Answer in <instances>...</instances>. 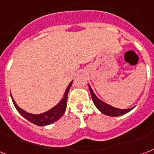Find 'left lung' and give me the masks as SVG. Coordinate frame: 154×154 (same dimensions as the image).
Wrapping results in <instances>:
<instances>
[{
	"instance_id": "1",
	"label": "left lung",
	"mask_w": 154,
	"mask_h": 154,
	"mask_svg": "<svg viewBox=\"0 0 154 154\" xmlns=\"http://www.w3.org/2000/svg\"><path fill=\"white\" fill-rule=\"evenodd\" d=\"M89 87L90 92H91V96H92V101L93 103L96 105V107L98 108L100 111L104 115H107V116H122L124 114L129 112L130 111L133 109L134 107H131V108H129V109H119V108H116V107H114L112 106H110L107 103H105L103 101H101L100 100H99L96 95L94 94V92L92 91V88L90 87V85H88Z\"/></svg>"
}]
</instances>
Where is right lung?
Wrapping results in <instances>:
<instances>
[{
	"label": "right lung",
	"instance_id": "add662e5",
	"mask_svg": "<svg viewBox=\"0 0 154 154\" xmlns=\"http://www.w3.org/2000/svg\"><path fill=\"white\" fill-rule=\"evenodd\" d=\"M72 83H73V81H71L70 84L68 85V87L66 88V92H65L63 99H62L61 102L57 105L53 107L52 109L49 110V111L44 112V113L39 114V115L30 114L28 112L22 110L17 106V104L16 103V102H15V100L12 97V96H11V97H12V102L14 103L15 107L18 111L19 113L23 117H24L26 119H27V120L30 121L32 123H34V124L37 125V126H46V125L51 124V123H53V122L58 120L63 116V114L65 113L66 109L67 98H68V92L69 91V88H70L71 85H72Z\"/></svg>",
	"mask_w": 154,
	"mask_h": 154
}]
</instances>
